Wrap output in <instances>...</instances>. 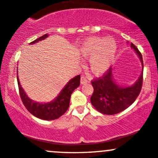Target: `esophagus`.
Listing matches in <instances>:
<instances>
[{
  "label": "esophagus",
  "mask_w": 158,
  "mask_h": 158,
  "mask_svg": "<svg viewBox=\"0 0 158 158\" xmlns=\"http://www.w3.org/2000/svg\"><path fill=\"white\" fill-rule=\"evenodd\" d=\"M87 82H88V80L86 79V77H84V76H82V77H81V84H86Z\"/></svg>",
  "instance_id": "esophagus-1"
}]
</instances>
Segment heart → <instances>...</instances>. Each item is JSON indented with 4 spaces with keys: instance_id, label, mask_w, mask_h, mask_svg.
Masks as SVG:
<instances>
[{
    "instance_id": "obj_1",
    "label": "heart",
    "mask_w": 158,
    "mask_h": 158,
    "mask_svg": "<svg viewBox=\"0 0 158 158\" xmlns=\"http://www.w3.org/2000/svg\"><path fill=\"white\" fill-rule=\"evenodd\" d=\"M118 46L111 38L90 37L85 39L80 47V54L89 59V69L93 74L101 75L109 69L116 56Z\"/></svg>"
}]
</instances>
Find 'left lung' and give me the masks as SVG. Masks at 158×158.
I'll use <instances>...</instances> for the list:
<instances>
[{"mask_svg":"<svg viewBox=\"0 0 158 158\" xmlns=\"http://www.w3.org/2000/svg\"><path fill=\"white\" fill-rule=\"evenodd\" d=\"M132 48L139 56L143 65V60L138 48L131 43ZM143 82V72L133 86L121 87L115 84L112 78V69L109 68L102 77L93 80V93L91 103L99 112L104 114H115L131 106L139 95Z\"/></svg>","mask_w":158,"mask_h":158,"instance_id":"1","label":"left lung"}]
</instances>
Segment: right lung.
Wrapping results in <instances>:
<instances>
[{
  "label": "right lung",
  "instance_id": "1",
  "mask_svg": "<svg viewBox=\"0 0 158 158\" xmlns=\"http://www.w3.org/2000/svg\"><path fill=\"white\" fill-rule=\"evenodd\" d=\"M48 37V35H43L40 38L31 42V44H35L40 40H44ZM80 80H81V75H77L72 78L66 84L65 87L63 88L59 95L56 97V99L51 102L49 103H38L36 102L32 101L27 96L25 91L20 85L19 81L17 76V82L19 86V91L20 97H21L22 102L24 105L26 109L29 111L31 114L37 118L42 120H52L59 118L66 112L69 107V102H70V98L72 93L77 87L80 85Z\"/></svg>",
  "mask_w": 158,
  "mask_h": 158
}]
</instances>
